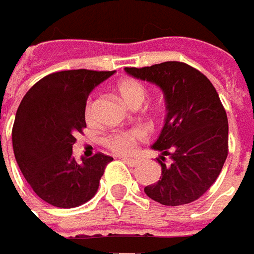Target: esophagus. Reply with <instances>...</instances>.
<instances>
[{
    "label": "esophagus",
    "mask_w": 254,
    "mask_h": 254,
    "mask_svg": "<svg viewBox=\"0 0 254 254\" xmlns=\"http://www.w3.org/2000/svg\"><path fill=\"white\" fill-rule=\"evenodd\" d=\"M122 161L127 164V165H130V167H136V165H139V163H140L137 158H130V157H124Z\"/></svg>",
    "instance_id": "obj_1"
}]
</instances>
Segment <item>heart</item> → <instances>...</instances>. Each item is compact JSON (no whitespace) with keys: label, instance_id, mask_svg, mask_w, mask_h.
I'll list each match as a JSON object with an SVG mask.
<instances>
[{"label":"heart","instance_id":"obj_1","mask_svg":"<svg viewBox=\"0 0 254 254\" xmlns=\"http://www.w3.org/2000/svg\"><path fill=\"white\" fill-rule=\"evenodd\" d=\"M117 90L120 93L121 98L129 107H133V108L139 107L147 96L146 86L136 79L121 80L117 86ZM84 118L89 124L93 122V100L91 98L86 103V107H84ZM144 137H146L144 130H141L139 127H132V129H127V130H118V132H111V133L105 134L103 143L105 144V147H108L115 153L127 154V153H130L134 149V146L140 140H143Z\"/></svg>","mask_w":254,"mask_h":254}]
</instances>
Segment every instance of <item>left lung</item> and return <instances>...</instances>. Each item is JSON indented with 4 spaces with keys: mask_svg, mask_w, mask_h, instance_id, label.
<instances>
[{
    "mask_svg": "<svg viewBox=\"0 0 254 254\" xmlns=\"http://www.w3.org/2000/svg\"><path fill=\"white\" fill-rule=\"evenodd\" d=\"M127 73L158 86L167 117L151 146L161 151L160 181L144 188L164 206H182L201 197L215 182L228 156V118L213 83L188 64L168 61ZM171 161L165 163V156Z\"/></svg>",
    "mask_w": 254,
    "mask_h": 254,
    "instance_id": "left-lung-1",
    "label": "left lung"
}]
</instances>
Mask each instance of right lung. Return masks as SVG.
Segmentation results:
<instances>
[{"label": "right lung", "instance_id": "obj_1", "mask_svg": "<svg viewBox=\"0 0 254 254\" xmlns=\"http://www.w3.org/2000/svg\"><path fill=\"white\" fill-rule=\"evenodd\" d=\"M114 70L73 69L50 73L19 104L12 146L23 177L48 204L72 208L96 194L113 157L97 153L77 161L72 146L86 127L84 107L90 91Z\"/></svg>", "mask_w": 254, "mask_h": 254}]
</instances>
